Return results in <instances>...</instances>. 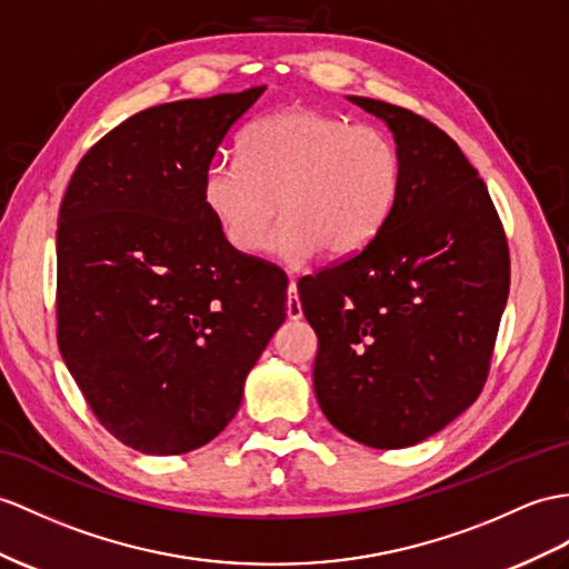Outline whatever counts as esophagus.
<instances>
[{
  "label": "esophagus",
  "mask_w": 569,
  "mask_h": 569,
  "mask_svg": "<svg viewBox=\"0 0 569 569\" xmlns=\"http://www.w3.org/2000/svg\"><path fill=\"white\" fill-rule=\"evenodd\" d=\"M301 316H303V311H301V301L297 297V282L289 280V284H287V318L289 321H299Z\"/></svg>",
  "instance_id": "1"
}]
</instances>
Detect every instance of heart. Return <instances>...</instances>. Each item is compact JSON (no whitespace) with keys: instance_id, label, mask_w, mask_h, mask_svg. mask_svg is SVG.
I'll list each match as a JSON object with an SVG mask.
<instances>
[{"instance_id":"heart-1","label":"heart","mask_w":569,"mask_h":569,"mask_svg":"<svg viewBox=\"0 0 569 569\" xmlns=\"http://www.w3.org/2000/svg\"><path fill=\"white\" fill-rule=\"evenodd\" d=\"M239 159L204 173L202 196L221 237L256 253L280 200L270 251L307 260L350 258L389 221L403 186V159L389 134L311 108H284L253 120L239 137Z\"/></svg>"}]
</instances>
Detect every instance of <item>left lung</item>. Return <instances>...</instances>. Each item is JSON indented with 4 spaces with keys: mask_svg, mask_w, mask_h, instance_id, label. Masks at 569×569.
<instances>
[{
    "mask_svg": "<svg viewBox=\"0 0 569 569\" xmlns=\"http://www.w3.org/2000/svg\"><path fill=\"white\" fill-rule=\"evenodd\" d=\"M348 99L389 124L403 186L377 239L297 287L328 422L371 449H403L482 391L509 248L488 188L447 132L400 106Z\"/></svg>",
    "mask_w": 569,
    "mask_h": 569,
    "instance_id": "8db88e82",
    "label": "left lung"
}]
</instances>
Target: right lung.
I'll return each mask as SVG.
<instances>
[{
  "label": "right lung",
  "instance_id": "obj_1",
  "mask_svg": "<svg viewBox=\"0 0 569 569\" xmlns=\"http://www.w3.org/2000/svg\"><path fill=\"white\" fill-rule=\"evenodd\" d=\"M266 87L147 108L96 142L58 219V342L110 435L173 456L237 415L287 318V277L221 237L202 196Z\"/></svg>",
  "mask_w": 569,
  "mask_h": 569
}]
</instances>
